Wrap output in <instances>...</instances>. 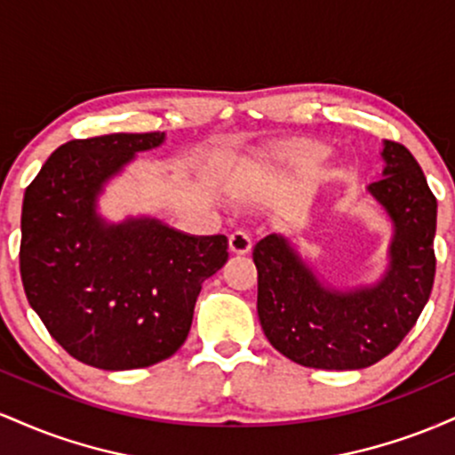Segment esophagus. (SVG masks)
<instances>
[{"mask_svg":"<svg viewBox=\"0 0 455 455\" xmlns=\"http://www.w3.org/2000/svg\"><path fill=\"white\" fill-rule=\"evenodd\" d=\"M228 245H231L233 254H248L250 248H252V237H250V233L243 231V228H237V231L231 233V237H228Z\"/></svg>","mask_w":455,"mask_h":455,"instance_id":"obj_1","label":"esophagus"}]
</instances>
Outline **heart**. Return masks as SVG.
<instances>
[{"instance_id":"1","label":"heart","mask_w":455,"mask_h":455,"mask_svg":"<svg viewBox=\"0 0 455 455\" xmlns=\"http://www.w3.org/2000/svg\"><path fill=\"white\" fill-rule=\"evenodd\" d=\"M315 154H318V156H323V149H321V148H318V149L315 151Z\"/></svg>"}]
</instances>
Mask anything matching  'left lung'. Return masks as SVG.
Returning a JSON list of instances; mask_svg holds the SVG:
<instances>
[{
  "label": "left lung",
  "mask_w": 455,
  "mask_h": 455,
  "mask_svg": "<svg viewBox=\"0 0 455 455\" xmlns=\"http://www.w3.org/2000/svg\"><path fill=\"white\" fill-rule=\"evenodd\" d=\"M383 177L370 196L394 224L387 269L370 286L333 289L282 235L254 245L257 310L265 336L291 362L318 370H362L404 340L435 284L436 198L404 145L385 140Z\"/></svg>",
  "instance_id": "left-lung-1"
}]
</instances>
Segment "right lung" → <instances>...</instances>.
Wrapping results in <instances>:
<instances>
[{
  "label": "right lung",
  "instance_id": "right-lung-1",
  "mask_svg": "<svg viewBox=\"0 0 455 455\" xmlns=\"http://www.w3.org/2000/svg\"><path fill=\"white\" fill-rule=\"evenodd\" d=\"M164 132L68 140L25 190L20 280L60 347L100 370L148 368L186 342L196 297L227 263L224 235H186L156 218L113 224L104 184Z\"/></svg>",
  "mask_w": 455,
  "mask_h": 455
}]
</instances>
